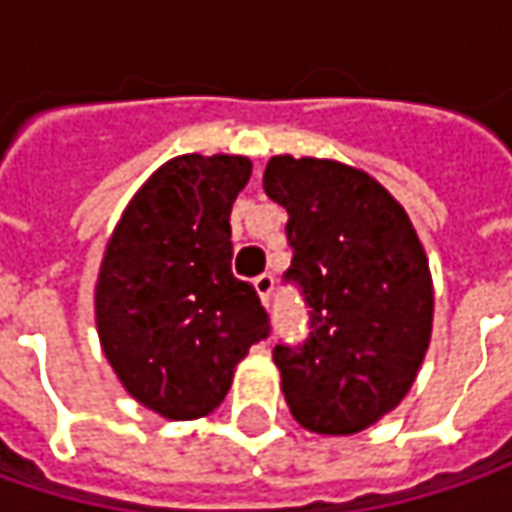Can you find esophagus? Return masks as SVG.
Segmentation results:
<instances>
[{"label": "esophagus", "instance_id": "esophagus-1", "mask_svg": "<svg viewBox=\"0 0 512 512\" xmlns=\"http://www.w3.org/2000/svg\"><path fill=\"white\" fill-rule=\"evenodd\" d=\"M253 287H256V293H259L262 305L270 307V302H273V276H270V273H262V276L253 282Z\"/></svg>", "mask_w": 512, "mask_h": 512}]
</instances>
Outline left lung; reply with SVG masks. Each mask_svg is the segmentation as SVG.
Returning a JSON list of instances; mask_svg holds the SVG:
<instances>
[{"label": "left lung", "mask_w": 512, "mask_h": 512, "mask_svg": "<svg viewBox=\"0 0 512 512\" xmlns=\"http://www.w3.org/2000/svg\"><path fill=\"white\" fill-rule=\"evenodd\" d=\"M265 193L287 210V242L310 307L302 347L273 362L293 419L353 436L396 410L433 333V276L419 233L390 190L336 159L273 156Z\"/></svg>", "instance_id": "obj_1"}]
</instances>
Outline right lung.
Here are the masks:
<instances>
[{"mask_svg": "<svg viewBox=\"0 0 512 512\" xmlns=\"http://www.w3.org/2000/svg\"><path fill=\"white\" fill-rule=\"evenodd\" d=\"M250 170L230 153L170 159L105 245L93 293L102 353L136 402L173 422L210 416L270 330L253 285L230 267V210Z\"/></svg>", "mask_w": 512, "mask_h": 512, "instance_id": "obj_1", "label": "right lung"}]
</instances>
